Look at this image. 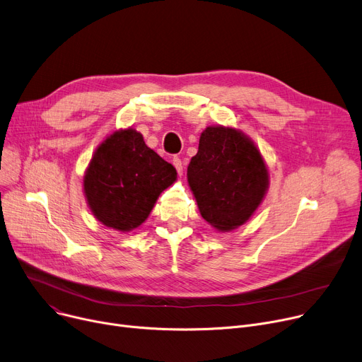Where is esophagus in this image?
Returning <instances> with one entry per match:
<instances>
[{
	"label": "esophagus",
	"instance_id": "1",
	"mask_svg": "<svg viewBox=\"0 0 362 362\" xmlns=\"http://www.w3.org/2000/svg\"><path fill=\"white\" fill-rule=\"evenodd\" d=\"M173 165L176 167V170H177L179 175L183 173V164H182V160H180L179 157H175V158H173Z\"/></svg>",
	"mask_w": 362,
	"mask_h": 362
}]
</instances>
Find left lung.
<instances>
[{"mask_svg": "<svg viewBox=\"0 0 362 362\" xmlns=\"http://www.w3.org/2000/svg\"><path fill=\"white\" fill-rule=\"evenodd\" d=\"M201 215L221 231L245 224L262 202L268 170L253 142L235 129L206 128L187 167Z\"/></svg>", "mask_w": 362, "mask_h": 362, "instance_id": "obj_1", "label": "left lung"}]
</instances>
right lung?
Here are the masks:
<instances>
[{"instance_id": "add662e5", "label": "right lung", "mask_w": 362, "mask_h": 362, "mask_svg": "<svg viewBox=\"0 0 362 362\" xmlns=\"http://www.w3.org/2000/svg\"><path fill=\"white\" fill-rule=\"evenodd\" d=\"M176 168L148 148L135 129L115 132L94 153L84 192L95 218L119 231L147 220L161 192L176 180Z\"/></svg>"}]
</instances>
